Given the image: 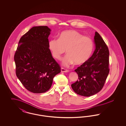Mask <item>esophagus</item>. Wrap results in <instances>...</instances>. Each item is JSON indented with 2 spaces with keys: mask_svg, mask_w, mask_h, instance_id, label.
I'll return each instance as SVG.
<instances>
[{
  "mask_svg": "<svg viewBox=\"0 0 126 126\" xmlns=\"http://www.w3.org/2000/svg\"><path fill=\"white\" fill-rule=\"evenodd\" d=\"M61 71L62 72H67L68 71V70L64 68L63 67H61Z\"/></svg>",
  "mask_w": 126,
  "mask_h": 126,
  "instance_id": "esophagus-1",
  "label": "esophagus"
}]
</instances>
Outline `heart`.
I'll return each mask as SVG.
<instances>
[{
	"label": "heart",
	"instance_id": "heart-1",
	"mask_svg": "<svg viewBox=\"0 0 126 126\" xmlns=\"http://www.w3.org/2000/svg\"><path fill=\"white\" fill-rule=\"evenodd\" d=\"M48 47L55 59L60 60L66 50L67 55L62 61L64 66L74 63L81 65L89 59L94 48L93 40L88 36L75 30H67L61 32L58 39L50 40Z\"/></svg>",
	"mask_w": 126,
	"mask_h": 126
}]
</instances>
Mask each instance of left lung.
<instances>
[{"label": "left lung", "instance_id": "obj_1", "mask_svg": "<svg viewBox=\"0 0 126 126\" xmlns=\"http://www.w3.org/2000/svg\"><path fill=\"white\" fill-rule=\"evenodd\" d=\"M95 49L89 59L75 70L78 79L71 84L73 91L81 96L93 95L103 88L110 71L109 50L102 37L96 32Z\"/></svg>", "mask_w": 126, "mask_h": 126}]
</instances>
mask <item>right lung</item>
<instances>
[{
    "instance_id": "add662e5",
    "label": "right lung",
    "mask_w": 126,
    "mask_h": 126,
    "mask_svg": "<svg viewBox=\"0 0 126 126\" xmlns=\"http://www.w3.org/2000/svg\"><path fill=\"white\" fill-rule=\"evenodd\" d=\"M50 32L47 26L32 27L20 38L14 56L17 77L33 93L49 90L54 77L61 72L48 48Z\"/></svg>"
}]
</instances>
